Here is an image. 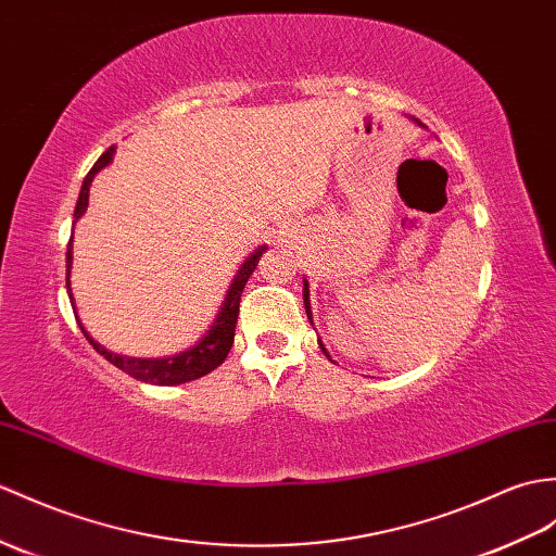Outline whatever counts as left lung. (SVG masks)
I'll return each mask as SVG.
<instances>
[{
	"mask_svg": "<svg viewBox=\"0 0 556 556\" xmlns=\"http://www.w3.org/2000/svg\"><path fill=\"white\" fill-rule=\"evenodd\" d=\"M303 301H305V313H307V319H309V325H313V313H309V289H307V281H303ZM319 348L321 351H325V355H327V348L319 343ZM329 357V355H327Z\"/></svg>",
	"mask_w": 556,
	"mask_h": 556,
	"instance_id": "1",
	"label": "left lung"
}]
</instances>
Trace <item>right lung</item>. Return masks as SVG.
Masks as SVG:
<instances>
[{
  "mask_svg": "<svg viewBox=\"0 0 556 556\" xmlns=\"http://www.w3.org/2000/svg\"><path fill=\"white\" fill-rule=\"evenodd\" d=\"M113 159V147L106 149V153H101V159L94 163L92 170L87 173L83 189H80V197H77V205H75V219L80 217L87 211V203H89V185H92L94 175L101 170V167H106ZM265 247L257 249L255 253H251L247 257V263L239 267V273L231 281V287L227 291V299L219 307V315L213 321L211 331L205 333V337L189 348V351L173 355V357H161V359H137V357H123V355H115L106 348L99 345L89 333L85 331V327L80 325L85 339L89 341V345L94 348L99 355H103L109 359L111 365H115L118 369H123L125 374H130L137 381H147V383H156V386H177V383H187L193 379H201L205 374H211L213 369H217L219 365L225 363V357L229 353L231 343H235V329H237V317H239V303H241V293L243 287H247L249 277L253 275V269L261 261ZM71 265H73V237L68 241V251H66V289L71 291ZM71 301H73V293H71ZM77 319V317H75Z\"/></svg>",
  "mask_w": 556,
  "mask_h": 556,
  "instance_id": "add662e5",
  "label": "right lung"
}]
</instances>
